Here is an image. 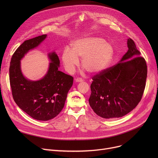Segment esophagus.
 I'll return each instance as SVG.
<instances>
[{"mask_svg":"<svg viewBox=\"0 0 158 158\" xmlns=\"http://www.w3.org/2000/svg\"><path fill=\"white\" fill-rule=\"evenodd\" d=\"M75 81H76V82H82L84 80L81 79V78H77L75 79Z\"/></svg>","mask_w":158,"mask_h":158,"instance_id":"obj_1","label":"esophagus"}]
</instances>
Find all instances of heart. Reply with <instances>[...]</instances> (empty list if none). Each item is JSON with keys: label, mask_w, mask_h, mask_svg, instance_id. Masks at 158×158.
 <instances>
[{"label": "heart", "mask_w": 158, "mask_h": 158, "mask_svg": "<svg viewBox=\"0 0 158 158\" xmlns=\"http://www.w3.org/2000/svg\"><path fill=\"white\" fill-rule=\"evenodd\" d=\"M113 56V48L110 44L101 38L87 36L73 41L71 50L65 48L61 58L66 71L70 74L79 66L78 58H82V67L95 74L108 67Z\"/></svg>", "instance_id": "b5f03b06"}]
</instances>
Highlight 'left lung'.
Wrapping results in <instances>:
<instances>
[{
    "instance_id": "1",
    "label": "left lung",
    "mask_w": 158,
    "mask_h": 158,
    "mask_svg": "<svg viewBox=\"0 0 158 158\" xmlns=\"http://www.w3.org/2000/svg\"><path fill=\"white\" fill-rule=\"evenodd\" d=\"M128 51L119 63L92 77L89 106L99 117L120 118L135 109L146 85L147 66L134 41L127 40Z\"/></svg>"
}]
</instances>
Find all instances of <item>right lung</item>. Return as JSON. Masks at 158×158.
Listing matches in <instances>:
<instances>
[{"instance_id":"right-lung-1","label":"right lung","mask_w":158,"mask_h":158,"mask_svg":"<svg viewBox=\"0 0 158 158\" xmlns=\"http://www.w3.org/2000/svg\"><path fill=\"white\" fill-rule=\"evenodd\" d=\"M46 37L47 35H43L25 41L13 54L10 66V82L15 102L31 117L42 121L52 119L61 111L73 80L72 76L58 70L60 61L55 52L48 55L51 63L42 79L32 81L23 76L22 58Z\"/></svg>"}]
</instances>
